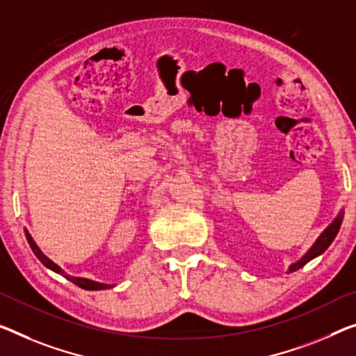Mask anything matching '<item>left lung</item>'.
<instances>
[{"instance_id":"8db88e82","label":"left lung","mask_w":356,"mask_h":356,"mask_svg":"<svg viewBox=\"0 0 356 356\" xmlns=\"http://www.w3.org/2000/svg\"><path fill=\"white\" fill-rule=\"evenodd\" d=\"M342 218H343V213H341V215H339V216L336 218V220L332 221V222L330 224V226H327V227L325 229V232L320 235L318 240H316L314 247H312V248L307 251V254H305L304 258L300 259V261H298L296 264H293L291 267H289V272H294V270L300 269V267L307 264L309 261L316 258V256L323 253V251H325L327 247H330L331 242H332V240H334V237H336L337 232H339V227H341V224H342Z\"/></svg>"}]
</instances>
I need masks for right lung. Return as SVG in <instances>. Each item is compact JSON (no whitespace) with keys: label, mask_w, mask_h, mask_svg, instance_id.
I'll return each instance as SVG.
<instances>
[{"label":"right lung","mask_w":356,"mask_h":356,"mask_svg":"<svg viewBox=\"0 0 356 356\" xmlns=\"http://www.w3.org/2000/svg\"><path fill=\"white\" fill-rule=\"evenodd\" d=\"M25 235H26V240H29L30 247L33 250V253L36 254V258L40 259L42 264H44L46 267H49V269L57 272V273H62V275H65L63 270L60 269V267L57 264H54V262L47 258V256L42 254V251L38 248V245L35 243V240L31 238V235L29 234V231H25ZM68 278L70 282H73L74 285H78L79 288H84V289H90V291H97V289H105V288H109V285H103V283H97V282H92V280H87V278H79V277H70V275H65Z\"/></svg>","instance_id":"right-lung-1"}]
</instances>
